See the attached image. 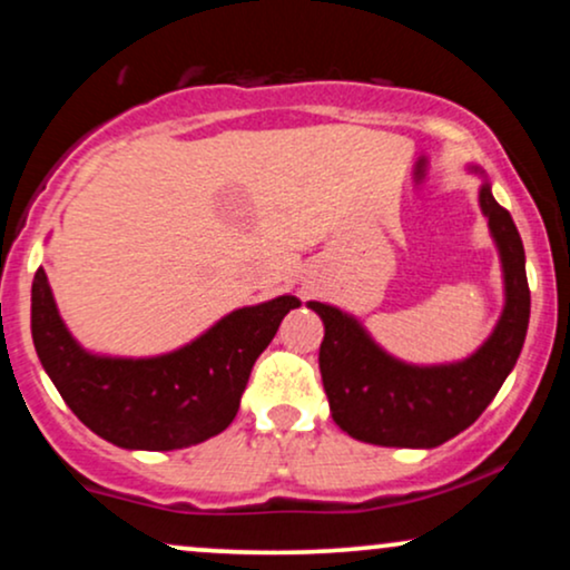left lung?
Instances as JSON below:
<instances>
[{"label":"left lung","instance_id":"left-lung-1","mask_svg":"<svg viewBox=\"0 0 570 570\" xmlns=\"http://www.w3.org/2000/svg\"><path fill=\"white\" fill-rule=\"evenodd\" d=\"M480 208L499 246L507 303L493 335L463 362L404 364L385 353L348 313L307 303L324 322L318 370L332 417L353 440L381 448H436L472 426L517 364L531 318L525 248L488 181L480 187Z\"/></svg>","mask_w":570,"mask_h":570}]
</instances>
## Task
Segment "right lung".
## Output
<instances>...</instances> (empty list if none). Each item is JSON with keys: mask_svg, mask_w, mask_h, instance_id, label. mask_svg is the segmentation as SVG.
Segmentation results:
<instances>
[{"mask_svg": "<svg viewBox=\"0 0 570 570\" xmlns=\"http://www.w3.org/2000/svg\"><path fill=\"white\" fill-rule=\"evenodd\" d=\"M292 307H299L292 294L238 307L163 356H96L69 335L39 267L31 337L58 394L94 434L126 450H179L230 426L254 362Z\"/></svg>", "mask_w": 570, "mask_h": 570, "instance_id": "right-lung-1", "label": "right lung"}]
</instances>
